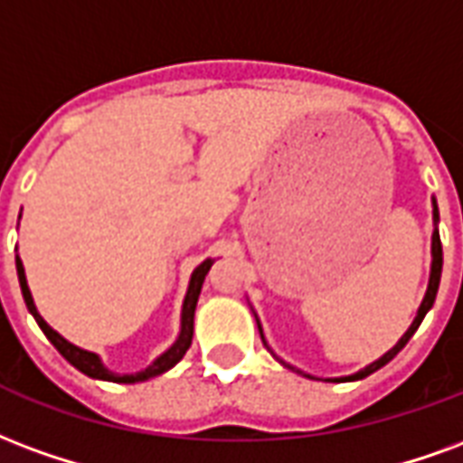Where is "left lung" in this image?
<instances>
[{
    "mask_svg": "<svg viewBox=\"0 0 463 463\" xmlns=\"http://www.w3.org/2000/svg\"><path fill=\"white\" fill-rule=\"evenodd\" d=\"M437 222H439V209H437V202H434V224H437ZM441 264H444V259H441L439 229H434V234H431V273H430V286H427V293H424V301H421L420 310H417V318L411 320L410 330H407L402 338L397 340V345H394L392 350H387V353H384V355L380 357V360H374V363H370V365H367L365 370H360V373L350 374V377H340V380H347V383H350V380H363V377H367V374H373L374 370H380V367L387 365V363H390V360H392V357L397 355V353H400V350H402V347L407 345V343H410V338H411V335H414V330L420 328V323H421V320H424V316H427V310H430L431 306H434V298H437V291H439V281H441ZM259 330H261V326H259ZM261 340H264V333H261ZM264 343H266V340H264ZM266 347H269V345H266ZM273 357H276V355H273ZM276 360H279V357H276ZM279 363H281V365H286V367H291V365H288V363H283V360H279ZM291 370H293V367H291ZM333 383H338V380H333Z\"/></svg>",
    "mask_w": 463,
    "mask_h": 463,
    "instance_id": "left-lung-1",
    "label": "left lung"
}]
</instances>
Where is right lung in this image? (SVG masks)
<instances>
[{
    "label": "right lung",
    "mask_w": 463,
    "mask_h": 463,
    "mask_svg": "<svg viewBox=\"0 0 463 463\" xmlns=\"http://www.w3.org/2000/svg\"><path fill=\"white\" fill-rule=\"evenodd\" d=\"M209 266H212V259L207 261H202V264L192 271V279H190V288H187V296H184V303H182V326H180V335L177 340L172 343L170 350H165L157 360H155L153 365L145 367L140 373L135 374H116L110 373L103 363H100V357L96 353H89V350H80L76 347L73 343H69L66 338H61L59 333L46 323V320L39 316V310L33 306V298H32V291H29V283H26V273H24V266H22V259L16 256V273H19V286H22V296H24V303H26V308L32 313L36 323H39V328L43 330V335L52 340L53 347L59 350L61 355L69 360L71 365L80 370L83 374H89L93 380H106V383H125V384H133V383H143V380H150V377H157V374L167 373L170 367H175L180 363L184 353L190 350L192 345V333H194V308H197V298H199V291H202V283H204V276H207Z\"/></svg>",
    "instance_id": "add662e5"
}]
</instances>
